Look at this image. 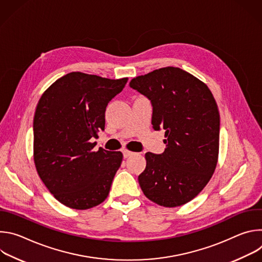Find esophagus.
Here are the masks:
<instances>
[{
	"mask_svg": "<svg viewBox=\"0 0 262 262\" xmlns=\"http://www.w3.org/2000/svg\"><path fill=\"white\" fill-rule=\"evenodd\" d=\"M122 154H123V158H124V159H127V158H129V157H132V156L134 155V152L128 151V150H123Z\"/></svg>",
	"mask_w": 262,
	"mask_h": 262,
	"instance_id": "obj_1",
	"label": "esophagus"
}]
</instances>
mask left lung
<instances>
[{"label":"left lung","mask_w":262,"mask_h":262,"mask_svg":"<svg viewBox=\"0 0 262 262\" xmlns=\"http://www.w3.org/2000/svg\"><path fill=\"white\" fill-rule=\"evenodd\" d=\"M130 88L151 101L155 130L165 129L167 148L147 152L139 175L144 195L176 207L193 200L211 178L219 156L220 114L208 87L178 67L156 69L133 79Z\"/></svg>","instance_id":"left-lung-1"}]
</instances>
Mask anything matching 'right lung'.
Segmentation results:
<instances>
[{"label": "right lung", "mask_w": 262, "mask_h": 262, "mask_svg": "<svg viewBox=\"0 0 262 262\" xmlns=\"http://www.w3.org/2000/svg\"><path fill=\"white\" fill-rule=\"evenodd\" d=\"M127 78L110 80L70 72L57 80L37 104L34 121V163L54 197L73 209H88L105 200L122 162L120 151L93 148L104 130L107 103Z\"/></svg>", "instance_id": "add662e5"}]
</instances>
